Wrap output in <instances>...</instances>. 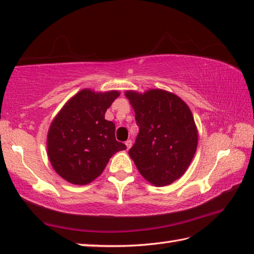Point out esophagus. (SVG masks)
I'll return each mask as SVG.
<instances>
[{
	"label": "esophagus",
	"instance_id": "1",
	"mask_svg": "<svg viewBox=\"0 0 254 254\" xmlns=\"http://www.w3.org/2000/svg\"><path fill=\"white\" fill-rule=\"evenodd\" d=\"M125 144H126V147H127V150H129L130 147H131V140H130V139L126 140V142H125Z\"/></svg>",
	"mask_w": 254,
	"mask_h": 254
}]
</instances>
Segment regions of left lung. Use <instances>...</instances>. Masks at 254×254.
Returning a JSON list of instances; mask_svg holds the SVG:
<instances>
[{
    "label": "left lung",
    "mask_w": 254,
    "mask_h": 254,
    "mask_svg": "<svg viewBox=\"0 0 254 254\" xmlns=\"http://www.w3.org/2000/svg\"><path fill=\"white\" fill-rule=\"evenodd\" d=\"M125 95L139 128L128 153L151 184H171L185 174L196 152L198 134L190 109L181 97L165 89L127 91Z\"/></svg>",
    "instance_id": "8db88e82"
}]
</instances>
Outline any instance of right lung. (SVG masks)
I'll list each match as a JSON object with an SVG mask.
<instances>
[{
  "label": "right lung",
  "instance_id": "obj_1",
  "mask_svg": "<svg viewBox=\"0 0 254 254\" xmlns=\"http://www.w3.org/2000/svg\"><path fill=\"white\" fill-rule=\"evenodd\" d=\"M120 95L118 91L84 88L73 95L51 123L48 155L53 169L65 181L86 185L103 173L115 153L126 150L116 139V126L104 118Z\"/></svg>",
  "mask_w": 254,
  "mask_h": 254
}]
</instances>
